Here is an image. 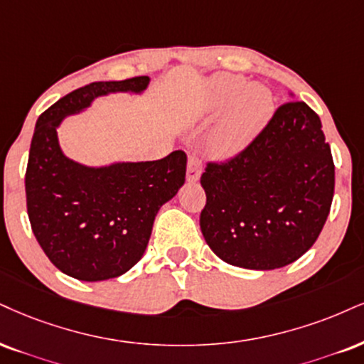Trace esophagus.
I'll return each instance as SVG.
<instances>
[{
    "label": "esophagus",
    "instance_id": "obj_1",
    "mask_svg": "<svg viewBox=\"0 0 364 364\" xmlns=\"http://www.w3.org/2000/svg\"><path fill=\"white\" fill-rule=\"evenodd\" d=\"M200 173H203V160L197 155H191L187 161V181L196 182L199 181Z\"/></svg>",
    "mask_w": 364,
    "mask_h": 364
}]
</instances>
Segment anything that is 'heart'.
<instances>
[{"mask_svg":"<svg viewBox=\"0 0 364 364\" xmlns=\"http://www.w3.org/2000/svg\"><path fill=\"white\" fill-rule=\"evenodd\" d=\"M210 106L216 111L231 106L210 140L214 154L231 156L243 150L267 123L272 113V94L259 84L246 86L241 75L224 74L210 82Z\"/></svg>","mask_w":364,"mask_h":364,"instance_id":"obj_1","label":"heart"}]
</instances>
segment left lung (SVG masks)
I'll list each match as a JSON object with an SVG mask.
<instances>
[{
  "mask_svg": "<svg viewBox=\"0 0 364 364\" xmlns=\"http://www.w3.org/2000/svg\"><path fill=\"white\" fill-rule=\"evenodd\" d=\"M200 231L223 262L275 270L319 237L334 196V161L319 116L304 101L278 106L262 132L200 177Z\"/></svg>",
  "mask_w": 364,
  "mask_h": 364,
  "instance_id": "left-lung-1",
  "label": "left lung"
}]
</instances>
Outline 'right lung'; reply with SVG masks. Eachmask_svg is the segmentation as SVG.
I'll use <instances>...</instances> for the list:
<instances>
[{
  "instance_id": "right-lung-1",
  "label": "right lung",
  "mask_w": 364,
  "mask_h": 364,
  "mask_svg": "<svg viewBox=\"0 0 364 364\" xmlns=\"http://www.w3.org/2000/svg\"><path fill=\"white\" fill-rule=\"evenodd\" d=\"M146 75L75 89L45 109L31 138L25 173L31 231L48 259L84 282L123 275L145 253L156 213L186 182L187 155L89 168L60 151L57 127L107 92H140Z\"/></svg>"
}]
</instances>
